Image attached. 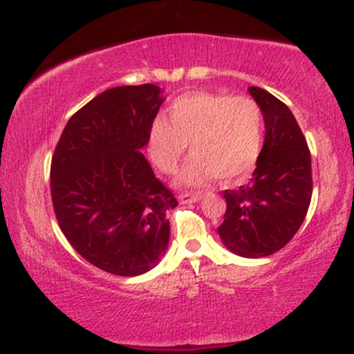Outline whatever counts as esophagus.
Listing matches in <instances>:
<instances>
[{
	"label": "esophagus",
	"mask_w": 354,
	"mask_h": 354,
	"mask_svg": "<svg viewBox=\"0 0 354 354\" xmlns=\"http://www.w3.org/2000/svg\"><path fill=\"white\" fill-rule=\"evenodd\" d=\"M201 196H203L201 193H183L178 196V200H180V203H183V205H189V203L200 201Z\"/></svg>",
	"instance_id": "esophagus-1"
}]
</instances>
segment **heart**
<instances>
[{"mask_svg":"<svg viewBox=\"0 0 354 354\" xmlns=\"http://www.w3.org/2000/svg\"><path fill=\"white\" fill-rule=\"evenodd\" d=\"M189 143L191 158L178 183L200 186L219 178L226 185L245 181L253 173L263 148V113L246 96L194 91L169 106V123L154 118L148 149L160 171H176Z\"/></svg>","mask_w":354,"mask_h":354,"instance_id":"b5f03b06","label":"heart"}]
</instances>
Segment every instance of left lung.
<instances>
[{"label": "left lung", "instance_id": "8db88e82", "mask_svg": "<svg viewBox=\"0 0 354 354\" xmlns=\"http://www.w3.org/2000/svg\"><path fill=\"white\" fill-rule=\"evenodd\" d=\"M248 91L261 108L265 143L250 185L223 193L226 213L218 234L231 253L265 258L303 225L313 193L311 154L286 104L266 89Z\"/></svg>", "mask_w": 354, "mask_h": 354}]
</instances>
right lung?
Instances as JSON below:
<instances>
[{"mask_svg":"<svg viewBox=\"0 0 354 354\" xmlns=\"http://www.w3.org/2000/svg\"><path fill=\"white\" fill-rule=\"evenodd\" d=\"M156 84L103 91L70 118L51 161L55 214L86 261L118 276L153 270L168 250L178 201L143 156L163 104Z\"/></svg>","mask_w":354,"mask_h":354,"instance_id":"add662e5","label":"right lung"}]
</instances>
